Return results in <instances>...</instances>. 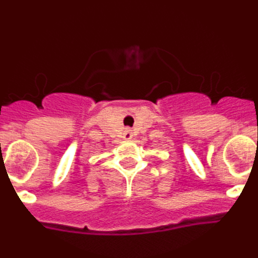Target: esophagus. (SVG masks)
<instances>
[{"label": "esophagus", "instance_id": "esophagus-1", "mask_svg": "<svg viewBox=\"0 0 258 258\" xmlns=\"http://www.w3.org/2000/svg\"><path fill=\"white\" fill-rule=\"evenodd\" d=\"M125 136L127 137V140H131V138H132V134H131V132H126V133H125Z\"/></svg>", "mask_w": 258, "mask_h": 258}]
</instances>
